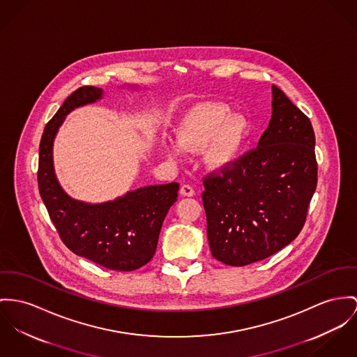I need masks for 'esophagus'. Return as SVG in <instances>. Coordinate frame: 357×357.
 Listing matches in <instances>:
<instances>
[{"mask_svg": "<svg viewBox=\"0 0 357 357\" xmlns=\"http://www.w3.org/2000/svg\"><path fill=\"white\" fill-rule=\"evenodd\" d=\"M179 192H181L182 195H185V197H192L194 195V189H192L190 185H182Z\"/></svg>", "mask_w": 357, "mask_h": 357, "instance_id": "obj_1", "label": "esophagus"}]
</instances>
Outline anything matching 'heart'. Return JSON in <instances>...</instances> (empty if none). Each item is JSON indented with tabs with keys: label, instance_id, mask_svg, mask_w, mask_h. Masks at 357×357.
<instances>
[{
	"label": "heart",
	"instance_id": "heart-1",
	"mask_svg": "<svg viewBox=\"0 0 357 357\" xmlns=\"http://www.w3.org/2000/svg\"><path fill=\"white\" fill-rule=\"evenodd\" d=\"M250 121L243 114H229L222 103H199L186 111L176 126L178 142H168L165 152L172 159H179L184 148L197 152L205 151V163L213 169L232 165L250 135Z\"/></svg>",
	"mask_w": 357,
	"mask_h": 357
}]
</instances>
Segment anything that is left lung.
Here are the masks:
<instances>
[{"label": "left lung", "mask_w": 357, "mask_h": 357, "mask_svg": "<svg viewBox=\"0 0 357 357\" xmlns=\"http://www.w3.org/2000/svg\"><path fill=\"white\" fill-rule=\"evenodd\" d=\"M272 118L258 146L204 178L202 202L212 255L246 266L288 246L302 231L317 189L312 125L272 86Z\"/></svg>", "instance_id": "1"}]
</instances>
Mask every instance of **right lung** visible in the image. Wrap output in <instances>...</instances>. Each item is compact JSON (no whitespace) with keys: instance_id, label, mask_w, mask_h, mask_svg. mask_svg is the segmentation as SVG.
Instances as JSON below:
<instances>
[{"instance_id":"right-lung-1","label":"right lung","mask_w":357,"mask_h":357,"mask_svg":"<svg viewBox=\"0 0 357 357\" xmlns=\"http://www.w3.org/2000/svg\"><path fill=\"white\" fill-rule=\"evenodd\" d=\"M102 96L100 88L80 86L47 122L39 145L38 186L65 246L103 268L132 272L155 255L163 221L176 201L179 185L145 186L103 204L77 201L62 190L53 165L55 135L70 111Z\"/></svg>"}]
</instances>
